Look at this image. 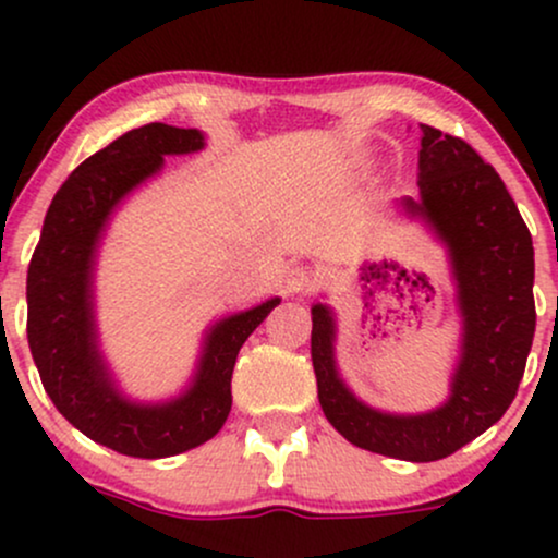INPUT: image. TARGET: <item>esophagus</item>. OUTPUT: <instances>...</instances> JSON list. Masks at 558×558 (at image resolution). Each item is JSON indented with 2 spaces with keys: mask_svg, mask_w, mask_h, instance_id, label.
<instances>
[{
  "mask_svg": "<svg viewBox=\"0 0 558 558\" xmlns=\"http://www.w3.org/2000/svg\"><path fill=\"white\" fill-rule=\"evenodd\" d=\"M312 286H315V275H312L310 267L299 265L291 267L286 275V288L288 293H310Z\"/></svg>",
  "mask_w": 558,
  "mask_h": 558,
  "instance_id": "obj_1",
  "label": "esophagus"
}]
</instances>
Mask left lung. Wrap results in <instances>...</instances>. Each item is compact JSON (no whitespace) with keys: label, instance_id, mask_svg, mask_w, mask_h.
<instances>
[{"label":"left lung","instance_id":"1","mask_svg":"<svg viewBox=\"0 0 558 558\" xmlns=\"http://www.w3.org/2000/svg\"><path fill=\"white\" fill-rule=\"evenodd\" d=\"M420 196L396 198L444 248L459 349L448 393L425 412H388L351 390L336 356L338 319L312 304V364L325 417L349 444L403 462H435L496 425L514 401L535 336V252L498 172L462 138L420 125Z\"/></svg>","mask_w":558,"mask_h":558}]
</instances>
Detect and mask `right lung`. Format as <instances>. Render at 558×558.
Here are the masks:
<instances>
[{
	"label": "right lung",
	"instance_id": "obj_1",
	"mask_svg": "<svg viewBox=\"0 0 558 558\" xmlns=\"http://www.w3.org/2000/svg\"><path fill=\"white\" fill-rule=\"evenodd\" d=\"M196 128H133L68 175L44 217L28 267V345L44 390L75 430L136 459H165L207 444L230 414V377L246 338L280 296L213 319L189 383L168 399L125 393L105 356L96 319V265L120 207L162 175L165 157L196 155Z\"/></svg>",
	"mask_w": 558,
	"mask_h": 558
}]
</instances>
